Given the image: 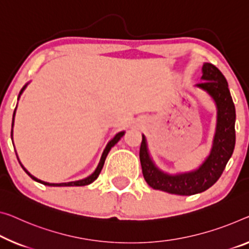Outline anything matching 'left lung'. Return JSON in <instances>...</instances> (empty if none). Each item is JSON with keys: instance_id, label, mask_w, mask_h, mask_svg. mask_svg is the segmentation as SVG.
<instances>
[{"instance_id": "left-lung-1", "label": "left lung", "mask_w": 249, "mask_h": 249, "mask_svg": "<svg viewBox=\"0 0 249 249\" xmlns=\"http://www.w3.org/2000/svg\"><path fill=\"white\" fill-rule=\"evenodd\" d=\"M200 79L202 82L196 87L212 97L217 108L216 131L209 155L197 169L175 175L164 173L152 160L147 139L142 135L139 157L143 178L151 188L180 196L202 193L219 179L234 152L236 110L226 78L215 66L206 62Z\"/></svg>"}]
</instances>
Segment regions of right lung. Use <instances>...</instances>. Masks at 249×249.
Wrapping results in <instances>:
<instances>
[{"label":"right lung","mask_w":249,"mask_h":249,"mask_svg":"<svg viewBox=\"0 0 249 249\" xmlns=\"http://www.w3.org/2000/svg\"><path fill=\"white\" fill-rule=\"evenodd\" d=\"M29 83H26V85L22 88L21 89V91H20V94H18V98H20V95L22 94V92L23 91H24V89L26 88V86H28ZM17 107H18V105H17ZM15 111H17V108L14 109V112H13V119H12V130H11V138H12V140H13V125H14V117H15ZM124 135V131H120V132H118L116 136H114L111 140L109 141L108 142V144H107L106 146V148H105V150H103V152H102V156H101V158H100V161H99V164H98V167L95 168V170L93 171L92 174H91L90 176H88L87 178H83V179H80V180H75V181H70V182H61V183H50V182H45V181H42V180H40V179H37L36 177H34L33 175H31L29 173L28 170L25 169L24 168V166H23V164L21 163V161H20V159H18V154H17V157H18V162H20V164H21V167L23 168V170L25 171L26 174H28L30 177H31L33 180H36V181H37V182H40V183H42V185H45V186H53V187H70V186H87V185H90L91 182H93L95 179L98 178V176L100 175V173H101V170H102V167H103V164H105V160H106V158H107V156H108V154H109V151L111 150V148L114 146V144H116L118 141H119L120 139H121V137Z\"/></svg>","instance_id":"add662e5"}]
</instances>
